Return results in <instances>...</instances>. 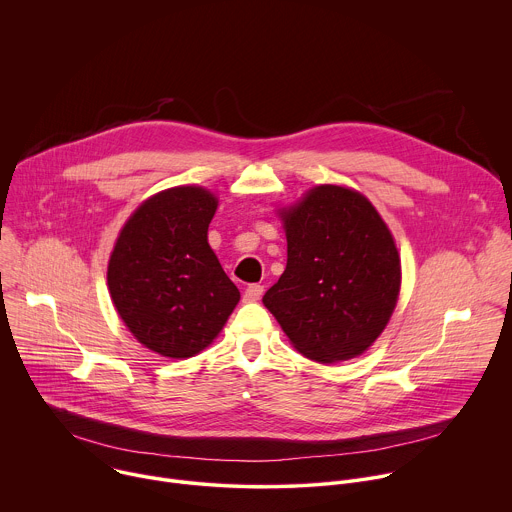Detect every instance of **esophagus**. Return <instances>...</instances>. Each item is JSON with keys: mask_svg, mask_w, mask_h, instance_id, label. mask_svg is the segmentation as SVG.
<instances>
[{"mask_svg": "<svg viewBox=\"0 0 512 512\" xmlns=\"http://www.w3.org/2000/svg\"><path fill=\"white\" fill-rule=\"evenodd\" d=\"M262 294H264V286H260V284H250V286L244 290V300H246V302H256V300L262 298Z\"/></svg>", "mask_w": 512, "mask_h": 512, "instance_id": "esophagus-1", "label": "esophagus"}]
</instances>
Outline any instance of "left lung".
<instances>
[{
	"label": "left lung",
	"mask_w": 512,
	"mask_h": 512,
	"mask_svg": "<svg viewBox=\"0 0 512 512\" xmlns=\"http://www.w3.org/2000/svg\"><path fill=\"white\" fill-rule=\"evenodd\" d=\"M288 262L264 294L294 348L332 364L362 354L386 328L400 292L394 238L360 192L316 186L280 210Z\"/></svg>",
	"instance_id": "obj_1"
}]
</instances>
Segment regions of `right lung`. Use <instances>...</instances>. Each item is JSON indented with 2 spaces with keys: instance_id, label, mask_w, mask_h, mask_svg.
<instances>
[{
  "instance_id": "add662e5",
  "label": "right lung",
  "mask_w": 512,
  "mask_h": 512,
  "mask_svg": "<svg viewBox=\"0 0 512 512\" xmlns=\"http://www.w3.org/2000/svg\"><path fill=\"white\" fill-rule=\"evenodd\" d=\"M216 208L206 188L164 190L130 216L110 256L108 286L120 318L162 356L204 350L240 300L208 244Z\"/></svg>"
}]
</instances>
